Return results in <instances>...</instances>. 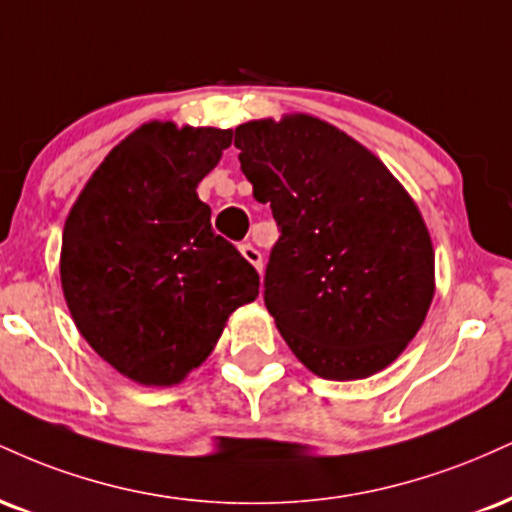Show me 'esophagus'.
Returning <instances> with one entry per match:
<instances>
[{"label":"esophagus","mask_w":512,"mask_h":512,"mask_svg":"<svg viewBox=\"0 0 512 512\" xmlns=\"http://www.w3.org/2000/svg\"><path fill=\"white\" fill-rule=\"evenodd\" d=\"M240 252H243V257L245 260H248L252 267L257 269V272H262V252L255 248V245H250V243H243L240 245Z\"/></svg>","instance_id":"1"}]
</instances>
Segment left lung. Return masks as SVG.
<instances>
[{
  "label": "left lung",
  "instance_id": "1",
  "mask_svg": "<svg viewBox=\"0 0 512 512\" xmlns=\"http://www.w3.org/2000/svg\"><path fill=\"white\" fill-rule=\"evenodd\" d=\"M233 145L281 236L264 305L303 365L365 379L408 348L434 298V248L412 197L367 147L307 114L236 128Z\"/></svg>",
  "mask_w": 512,
  "mask_h": 512
}]
</instances>
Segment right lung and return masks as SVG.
Instances as JSON below:
<instances>
[{
	"instance_id": "obj_1",
	"label": "right lung",
	"mask_w": 512,
	"mask_h": 512,
	"mask_svg": "<svg viewBox=\"0 0 512 512\" xmlns=\"http://www.w3.org/2000/svg\"><path fill=\"white\" fill-rule=\"evenodd\" d=\"M226 128L152 121L104 157L61 238V288L80 336L123 377L178 384L260 293L255 267L212 231L197 183Z\"/></svg>"
}]
</instances>
